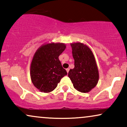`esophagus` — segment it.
I'll return each mask as SVG.
<instances>
[{"label": "esophagus", "mask_w": 127, "mask_h": 127, "mask_svg": "<svg viewBox=\"0 0 127 127\" xmlns=\"http://www.w3.org/2000/svg\"><path fill=\"white\" fill-rule=\"evenodd\" d=\"M66 71H67V73H68V72H69V71H70V68H67V69H66Z\"/></svg>", "instance_id": "esophagus-1"}]
</instances>
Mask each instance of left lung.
I'll list each match as a JSON object with an SVG mask.
<instances>
[{"label":"left lung","mask_w":127,"mask_h":127,"mask_svg":"<svg viewBox=\"0 0 127 127\" xmlns=\"http://www.w3.org/2000/svg\"><path fill=\"white\" fill-rule=\"evenodd\" d=\"M74 68L68 74L74 88L82 93L88 92L95 87L99 72L94 56L87 45L81 43L71 44Z\"/></svg>","instance_id":"1"}]
</instances>
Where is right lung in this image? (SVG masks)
Here are the masks:
<instances>
[{"label":"right lung","mask_w":127,"mask_h":127,"mask_svg":"<svg viewBox=\"0 0 127 127\" xmlns=\"http://www.w3.org/2000/svg\"><path fill=\"white\" fill-rule=\"evenodd\" d=\"M65 49L64 43H49L42 46L35 53L30 74L33 84L41 92H52L67 74L59 59Z\"/></svg>","instance_id":"add662e5"}]
</instances>
